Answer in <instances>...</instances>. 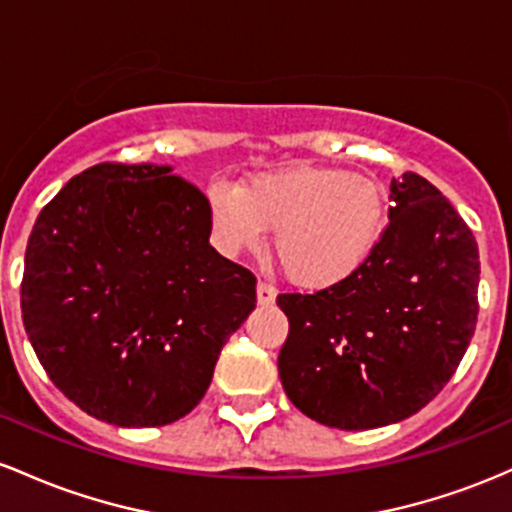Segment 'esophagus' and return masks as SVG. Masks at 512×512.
Segmentation results:
<instances>
[{
    "label": "esophagus",
    "instance_id": "obj_1",
    "mask_svg": "<svg viewBox=\"0 0 512 512\" xmlns=\"http://www.w3.org/2000/svg\"><path fill=\"white\" fill-rule=\"evenodd\" d=\"M256 297H258V304H261V307H266V304H273L275 302V287L268 285L266 280H258Z\"/></svg>",
    "mask_w": 512,
    "mask_h": 512
}]
</instances>
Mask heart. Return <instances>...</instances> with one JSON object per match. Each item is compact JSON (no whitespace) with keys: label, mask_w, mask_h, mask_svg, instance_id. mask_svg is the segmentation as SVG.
<instances>
[{"label":"heart","mask_w":512,"mask_h":512,"mask_svg":"<svg viewBox=\"0 0 512 512\" xmlns=\"http://www.w3.org/2000/svg\"><path fill=\"white\" fill-rule=\"evenodd\" d=\"M212 234L229 256L254 251L273 232L271 254L300 287L348 280L375 254L387 229V200L365 176L329 166H287L244 186L208 193Z\"/></svg>","instance_id":"1"}]
</instances>
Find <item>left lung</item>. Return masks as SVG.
Here are the masks:
<instances>
[{"label": "left lung", "mask_w": 512, "mask_h": 512, "mask_svg": "<svg viewBox=\"0 0 512 512\" xmlns=\"http://www.w3.org/2000/svg\"><path fill=\"white\" fill-rule=\"evenodd\" d=\"M389 225L343 283L285 292L290 333L278 355L285 394L304 416L367 430L421 411L455 375L479 314V246L423 176L392 179Z\"/></svg>", "instance_id": "obj_1"}]
</instances>
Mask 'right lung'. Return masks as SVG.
<instances>
[{
	"mask_svg": "<svg viewBox=\"0 0 512 512\" xmlns=\"http://www.w3.org/2000/svg\"><path fill=\"white\" fill-rule=\"evenodd\" d=\"M169 166L103 162L40 210L21 314L40 365L99 421L154 428L191 413L256 278L210 246L208 198Z\"/></svg>",
	"mask_w": 512,
	"mask_h": 512,
	"instance_id": "1",
	"label": "right lung"
}]
</instances>
